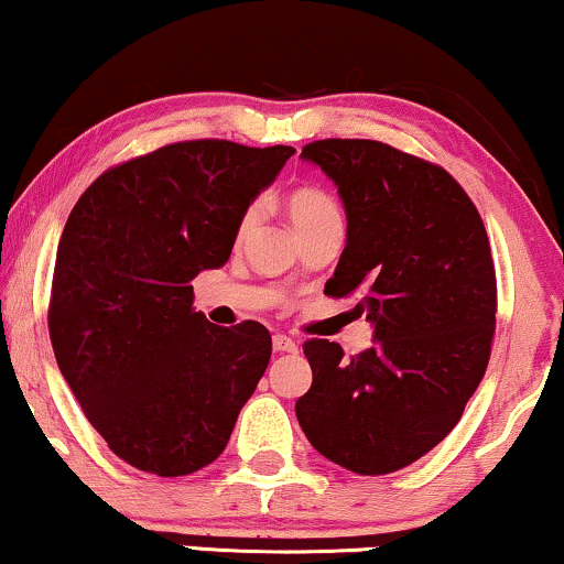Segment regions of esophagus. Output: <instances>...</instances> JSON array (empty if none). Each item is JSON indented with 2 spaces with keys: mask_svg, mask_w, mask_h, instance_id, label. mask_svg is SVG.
I'll list each match as a JSON object with an SVG mask.
<instances>
[{
  "mask_svg": "<svg viewBox=\"0 0 564 564\" xmlns=\"http://www.w3.org/2000/svg\"><path fill=\"white\" fill-rule=\"evenodd\" d=\"M273 348L275 351H281V354H296L299 351V346H296V340H291L289 335H273Z\"/></svg>",
  "mask_w": 564,
  "mask_h": 564,
  "instance_id": "esophagus-1",
  "label": "esophagus"
}]
</instances>
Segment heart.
<instances>
[{
	"mask_svg": "<svg viewBox=\"0 0 564 564\" xmlns=\"http://www.w3.org/2000/svg\"><path fill=\"white\" fill-rule=\"evenodd\" d=\"M286 205H289L291 224H294V229L299 234L312 229V226H317V224H325V220L340 218L338 203H335L330 192H325L319 187H299V189H294L289 195ZM258 218H260V208H258V205H249V208L241 213V218L237 224V239H245L247 234L254 229Z\"/></svg>",
	"mask_w": 564,
	"mask_h": 564,
	"instance_id": "b5f03b06",
	"label": "heart"
}]
</instances>
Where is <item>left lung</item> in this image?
Wrapping results in <instances>:
<instances>
[{
  "label": "left lung",
  "instance_id": "8db88e82",
  "mask_svg": "<svg viewBox=\"0 0 564 564\" xmlns=\"http://www.w3.org/2000/svg\"><path fill=\"white\" fill-rule=\"evenodd\" d=\"M338 184L348 234L325 294H359L375 346L312 338L296 419L319 455L361 476L401 471L460 422L487 372L497 275L484 220L437 163L377 140L302 148Z\"/></svg>",
  "mask_w": 564,
  "mask_h": 564
}]
</instances>
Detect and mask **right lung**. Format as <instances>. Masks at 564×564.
<instances>
[{"label": "right lung", "mask_w": 564, "mask_h": 564, "mask_svg": "<svg viewBox=\"0 0 564 564\" xmlns=\"http://www.w3.org/2000/svg\"><path fill=\"white\" fill-rule=\"evenodd\" d=\"M291 155L171 142L106 169L64 224L48 299L56 365L93 430L140 471L216 460L265 375L268 327L208 323L189 281L229 260L241 213Z\"/></svg>", "instance_id": "obj_1"}]
</instances>
